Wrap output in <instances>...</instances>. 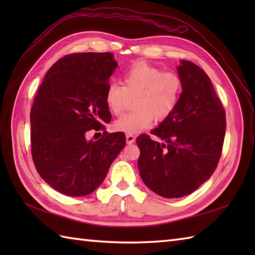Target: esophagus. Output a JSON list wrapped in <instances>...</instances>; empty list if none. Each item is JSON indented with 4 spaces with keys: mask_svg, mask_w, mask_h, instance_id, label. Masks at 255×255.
Listing matches in <instances>:
<instances>
[{
    "mask_svg": "<svg viewBox=\"0 0 255 255\" xmlns=\"http://www.w3.org/2000/svg\"><path fill=\"white\" fill-rule=\"evenodd\" d=\"M126 141L128 144H131L136 141V137L133 134H126Z\"/></svg>",
    "mask_w": 255,
    "mask_h": 255,
    "instance_id": "obj_1",
    "label": "esophagus"
}]
</instances>
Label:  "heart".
<instances>
[{
  "label": "heart",
  "mask_w": 255,
  "mask_h": 255,
  "mask_svg": "<svg viewBox=\"0 0 255 255\" xmlns=\"http://www.w3.org/2000/svg\"><path fill=\"white\" fill-rule=\"evenodd\" d=\"M124 86L108 84L105 102L114 115H121L129 96H134L136 110L125 114L115 123V128L127 134H136L148 129L153 121L161 122L175 111L182 94V80L172 71H162L145 61H136L123 75Z\"/></svg>",
  "instance_id": "heart-1"
}]
</instances>
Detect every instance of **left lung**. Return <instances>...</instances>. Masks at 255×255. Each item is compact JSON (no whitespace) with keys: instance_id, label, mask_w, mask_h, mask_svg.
Wrapping results in <instances>:
<instances>
[{"instance_id":"left-lung-1","label":"left lung","mask_w":255,"mask_h":255,"mask_svg":"<svg viewBox=\"0 0 255 255\" xmlns=\"http://www.w3.org/2000/svg\"><path fill=\"white\" fill-rule=\"evenodd\" d=\"M182 94L171 115L151 133L137 138L138 169L143 183L165 198L183 197L213 175L223 152L226 113L208 75L182 60L177 67Z\"/></svg>"}]
</instances>
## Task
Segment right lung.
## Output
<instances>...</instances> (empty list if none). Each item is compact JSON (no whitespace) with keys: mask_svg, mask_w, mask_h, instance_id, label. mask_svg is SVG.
Returning a JSON list of instances; mask_svg holds the SVG:
<instances>
[{"mask_svg":"<svg viewBox=\"0 0 255 255\" xmlns=\"http://www.w3.org/2000/svg\"><path fill=\"white\" fill-rule=\"evenodd\" d=\"M116 67L111 52L68 55L49 69L32 103V161L42 180L67 196L94 192L126 144L124 132L86 139L111 122L105 91Z\"/></svg>","mask_w":255,"mask_h":255,"instance_id":"right-lung-1","label":"right lung"}]
</instances>
